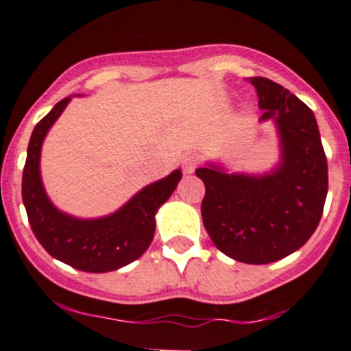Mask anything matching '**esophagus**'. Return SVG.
<instances>
[{"instance_id":"34e87169","label":"esophagus","mask_w":351,"mask_h":351,"mask_svg":"<svg viewBox=\"0 0 351 351\" xmlns=\"http://www.w3.org/2000/svg\"><path fill=\"white\" fill-rule=\"evenodd\" d=\"M199 165V157L195 154H191V156H186L183 159V171L185 173H194L195 168Z\"/></svg>"}]
</instances>
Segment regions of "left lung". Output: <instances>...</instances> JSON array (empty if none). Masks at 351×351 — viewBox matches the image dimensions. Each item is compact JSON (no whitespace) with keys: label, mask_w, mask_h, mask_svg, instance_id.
<instances>
[{"label":"left lung","mask_w":351,"mask_h":351,"mask_svg":"<svg viewBox=\"0 0 351 351\" xmlns=\"http://www.w3.org/2000/svg\"><path fill=\"white\" fill-rule=\"evenodd\" d=\"M256 88L261 121L274 119L280 162L267 175L225 173L215 165L195 169L204 182L202 221L215 245L250 265L282 260L319 227L327 195V159L308 106L267 77Z\"/></svg>","instance_id":"8db88e82"}]
</instances>
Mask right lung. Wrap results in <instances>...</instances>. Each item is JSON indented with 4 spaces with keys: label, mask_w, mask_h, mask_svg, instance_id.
I'll return each mask as SVG.
<instances>
[{
    "label": "right lung",
    "mask_w": 351,
    "mask_h": 351,
    "mask_svg": "<svg viewBox=\"0 0 351 351\" xmlns=\"http://www.w3.org/2000/svg\"><path fill=\"white\" fill-rule=\"evenodd\" d=\"M64 98L36 124L22 173V201L39 244L53 258L91 274L112 271L138 260L154 239L156 213L175 192L182 171L147 185L116 213L104 218L81 220L58 211L48 199L39 173L43 140L67 107Z\"/></svg>",
    "instance_id": "add662e5"
}]
</instances>
